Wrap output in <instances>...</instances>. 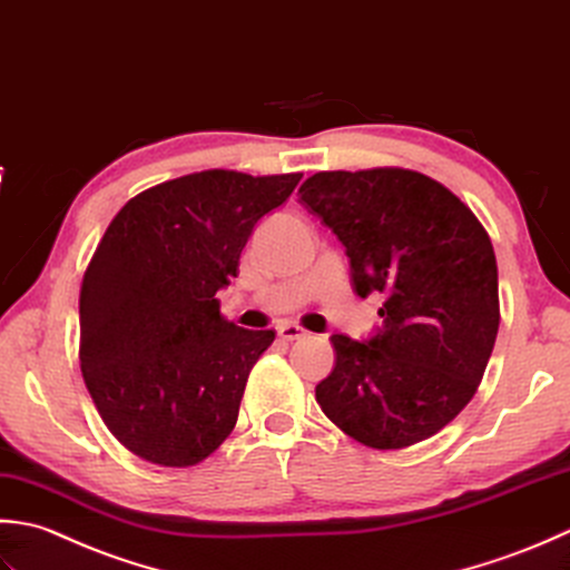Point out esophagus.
Returning a JSON list of instances; mask_svg holds the SVG:
<instances>
[{"label":"esophagus","mask_w":570,"mask_h":570,"mask_svg":"<svg viewBox=\"0 0 570 570\" xmlns=\"http://www.w3.org/2000/svg\"><path fill=\"white\" fill-rule=\"evenodd\" d=\"M277 336H281V340H285V342H295V340H305L307 332L297 327V324H293V322H285V324H281V327H277Z\"/></svg>","instance_id":"1"}]
</instances>
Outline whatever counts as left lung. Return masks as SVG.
Instances as JSON below:
<instances>
[{
	"label": "left lung",
	"instance_id": "8db88e82",
	"mask_svg": "<svg viewBox=\"0 0 570 570\" xmlns=\"http://www.w3.org/2000/svg\"><path fill=\"white\" fill-rule=\"evenodd\" d=\"M299 204L342 240L354 293H379L383 327L366 342L332 334L336 364L320 409L362 445L428 440L478 391L499 330L497 258L484 226L421 171H317Z\"/></svg>",
	"mask_w": 570,
	"mask_h": 570
}]
</instances>
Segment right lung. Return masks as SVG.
Instances as JSON below:
<instances>
[{"label":"right lung","mask_w":570,"mask_h":570,"mask_svg":"<svg viewBox=\"0 0 570 570\" xmlns=\"http://www.w3.org/2000/svg\"><path fill=\"white\" fill-rule=\"evenodd\" d=\"M299 179L206 169L137 194L110 220L80 285L78 356L102 423L137 458L191 468L234 431L275 332L236 327L216 293Z\"/></svg>","instance_id":"right-lung-1"}]
</instances>
